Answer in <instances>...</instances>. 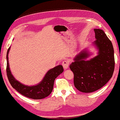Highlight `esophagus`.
Returning <instances> with one entry per match:
<instances>
[{
    "instance_id": "1",
    "label": "esophagus",
    "mask_w": 120,
    "mask_h": 120,
    "mask_svg": "<svg viewBox=\"0 0 120 120\" xmlns=\"http://www.w3.org/2000/svg\"><path fill=\"white\" fill-rule=\"evenodd\" d=\"M62 66H63V67L64 69H67L69 67V62L67 61H64L63 62H62Z\"/></svg>"
}]
</instances>
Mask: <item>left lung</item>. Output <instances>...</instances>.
Returning a JSON list of instances; mask_svg holds the SVG:
<instances>
[{"instance_id": "obj_1", "label": "left lung", "mask_w": 120, "mask_h": 120, "mask_svg": "<svg viewBox=\"0 0 120 120\" xmlns=\"http://www.w3.org/2000/svg\"><path fill=\"white\" fill-rule=\"evenodd\" d=\"M96 40L93 45L98 54L90 60L91 53L84 49L74 58L69 68L74 73V84L83 93H92L102 88L108 82L114 71L115 60L113 46L103 30L94 29Z\"/></svg>"}]
</instances>
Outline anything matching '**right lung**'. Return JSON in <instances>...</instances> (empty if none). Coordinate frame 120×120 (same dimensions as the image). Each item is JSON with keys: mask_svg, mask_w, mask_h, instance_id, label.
<instances>
[{"mask_svg": "<svg viewBox=\"0 0 120 120\" xmlns=\"http://www.w3.org/2000/svg\"><path fill=\"white\" fill-rule=\"evenodd\" d=\"M10 47L7 52L6 72L9 82L12 87L19 93L26 97L34 100L45 98L52 92L54 80L64 71L62 65H58L47 71L43 79L39 83L34 86H27L21 83L15 79L11 71L8 62V53Z\"/></svg>", "mask_w": 120, "mask_h": 120, "instance_id": "obj_1", "label": "right lung"}]
</instances>
